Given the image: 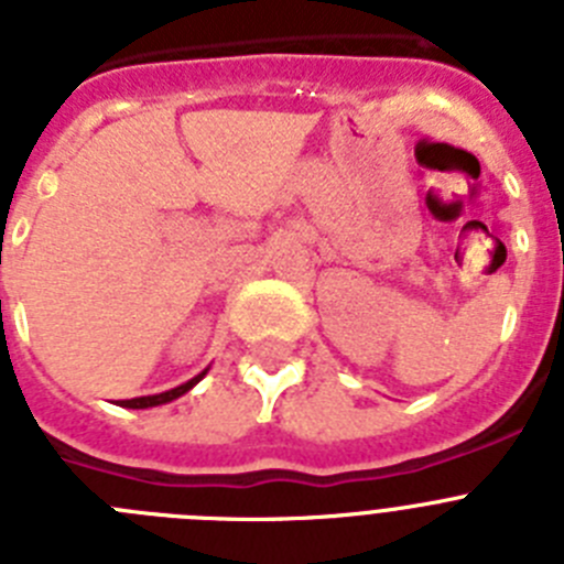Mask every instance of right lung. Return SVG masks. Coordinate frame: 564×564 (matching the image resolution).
Instances as JSON below:
<instances>
[{
    "label": "right lung",
    "instance_id": "obj_1",
    "mask_svg": "<svg viewBox=\"0 0 564 564\" xmlns=\"http://www.w3.org/2000/svg\"><path fill=\"white\" fill-rule=\"evenodd\" d=\"M203 376H206V372H203ZM203 376L192 378V381H188V383H183V387H177V390H172V392H163V395L134 398V401H121V403H123V406H132V410H149V406H158V403H169V401H174V398H181L183 392H188V390H192L194 383L200 381Z\"/></svg>",
    "mask_w": 564,
    "mask_h": 564
}]
</instances>
